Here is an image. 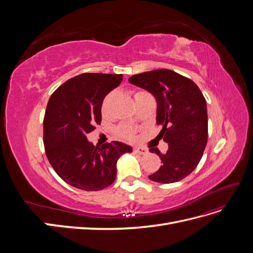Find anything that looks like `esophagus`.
<instances>
[{
    "instance_id": "1",
    "label": "esophagus",
    "mask_w": 253,
    "mask_h": 253,
    "mask_svg": "<svg viewBox=\"0 0 253 253\" xmlns=\"http://www.w3.org/2000/svg\"><path fill=\"white\" fill-rule=\"evenodd\" d=\"M133 152L135 153V154H138V155H145L148 153V150L144 148H140V147H135L133 149Z\"/></svg>"
}]
</instances>
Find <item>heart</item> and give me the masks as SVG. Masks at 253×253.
I'll return each mask as SVG.
<instances>
[{
    "label": "heart",
    "instance_id": "b5f03b06",
    "mask_svg": "<svg viewBox=\"0 0 253 253\" xmlns=\"http://www.w3.org/2000/svg\"><path fill=\"white\" fill-rule=\"evenodd\" d=\"M145 94H148L147 91L138 90V91H136V93L134 94V97L136 99V98H138V97H140L142 95H145ZM111 98H112V93L108 94V95L104 97L103 101H102V104H101L102 113L108 112L109 106H110V102H111ZM116 132L121 137V138H125V139H133L134 137H135V129L132 126H126V125L119 126L117 127V129H116Z\"/></svg>",
    "mask_w": 253,
    "mask_h": 253
}]
</instances>
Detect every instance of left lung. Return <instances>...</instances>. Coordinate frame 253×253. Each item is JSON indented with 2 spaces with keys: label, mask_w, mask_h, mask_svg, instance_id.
Segmentation results:
<instances>
[{
  "label": "left lung",
  "mask_w": 253,
  "mask_h": 253,
  "mask_svg": "<svg viewBox=\"0 0 253 253\" xmlns=\"http://www.w3.org/2000/svg\"><path fill=\"white\" fill-rule=\"evenodd\" d=\"M128 82L156 98V124L163 126L159 136L169 144L166 154L150 148L163 166L149 176L153 181L172 183L194 171L208 140L206 99L196 84L170 70H156L134 75Z\"/></svg>",
  "instance_id": "8db88e82"
}]
</instances>
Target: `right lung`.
Segmentation results:
<instances>
[{
	"label": "right lung",
	"mask_w": 253,
	"mask_h": 253,
	"mask_svg": "<svg viewBox=\"0 0 253 253\" xmlns=\"http://www.w3.org/2000/svg\"><path fill=\"white\" fill-rule=\"evenodd\" d=\"M121 81L122 75L85 73L50 96L43 121L44 147L53 170L68 185L84 191L111 186L119 157L133 151L119 141L95 147L86 138L101 122L104 97Z\"/></svg>",
	"instance_id": "add662e5"
}]
</instances>
